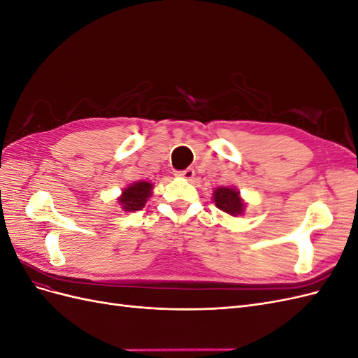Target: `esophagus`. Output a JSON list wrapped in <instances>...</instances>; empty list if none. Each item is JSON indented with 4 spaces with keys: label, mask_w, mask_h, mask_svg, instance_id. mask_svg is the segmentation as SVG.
<instances>
[{
    "label": "esophagus",
    "mask_w": 358,
    "mask_h": 358,
    "mask_svg": "<svg viewBox=\"0 0 358 358\" xmlns=\"http://www.w3.org/2000/svg\"><path fill=\"white\" fill-rule=\"evenodd\" d=\"M176 176L185 178V179H188V180H191L194 176H196V171H194V169H187V170H183V171H178Z\"/></svg>",
    "instance_id": "esophagus-1"
}]
</instances>
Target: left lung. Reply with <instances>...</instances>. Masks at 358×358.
I'll return each mask as SVG.
<instances>
[{
	"instance_id": "8db88e82",
	"label": "left lung",
	"mask_w": 358,
	"mask_h": 358,
	"mask_svg": "<svg viewBox=\"0 0 358 358\" xmlns=\"http://www.w3.org/2000/svg\"><path fill=\"white\" fill-rule=\"evenodd\" d=\"M212 200L215 201V206L220 210L225 212L230 216H241L245 213L246 203L241 196V191L231 187H218L213 191Z\"/></svg>"
}]
</instances>
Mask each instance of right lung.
<instances>
[{
    "label": "right lung",
    "instance_id": "obj_1",
    "mask_svg": "<svg viewBox=\"0 0 358 358\" xmlns=\"http://www.w3.org/2000/svg\"><path fill=\"white\" fill-rule=\"evenodd\" d=\"M154 183L149 180H138L133 182L122 189L121 196L117 197V203L121 204V209L124 212H136L142 210L148 200L152 197Z\"/></svg>",
    "mask_w": 358,
    "mask_h": 358
}]
</instances>
